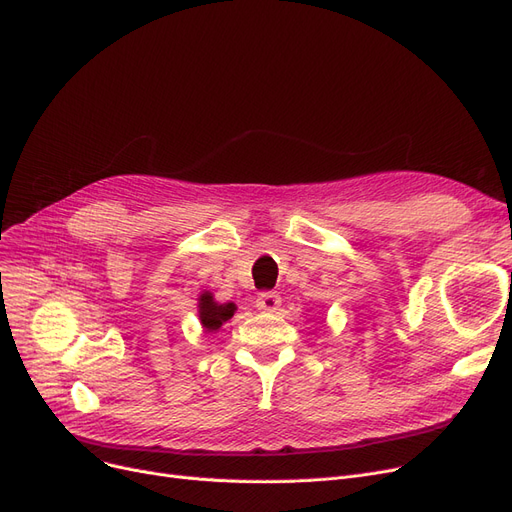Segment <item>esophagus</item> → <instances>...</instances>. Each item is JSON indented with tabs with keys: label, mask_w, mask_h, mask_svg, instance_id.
I'll return each mask as SVG.
<instances>
[{
	"label": "esophagus",
	"mask_w": 512,
	"mask_h": 512,
	"mask_svg": "<svg viewBox=\"0 0 512 512\" xmlns=\"http://www.w3.org/2000/svg\"><path fill=\"white\" fill-rule=\"evenodd\" d=\"M280 304H282V299H280V295L274 293V291H263V293H259V297H257V301H255L257 310H261V312H276V310L280 308Z\"/></svg>",
	"instance_id": "1"
}]
</instances>
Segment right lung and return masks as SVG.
I'll list each match as a JSON object with an SVG mask.
<instances>
[{
	"instance_id": "right-lung-1",
	"label": "right lung",
	"mask_w": 512,
	"mask_h": 512,
	"mask_svg": "<svg viewBox=\"0 0 512 512\" xmlns=\"http://www.w3.org/2000/svg\"><path fill=\"white\" fill-rule=\"evenodd\" d=\"M234 310V304H217L211 293H202L200 297V320L208 333L217 331L223 323H227L234 316Z\"/></svg>"
}]
</instances>
